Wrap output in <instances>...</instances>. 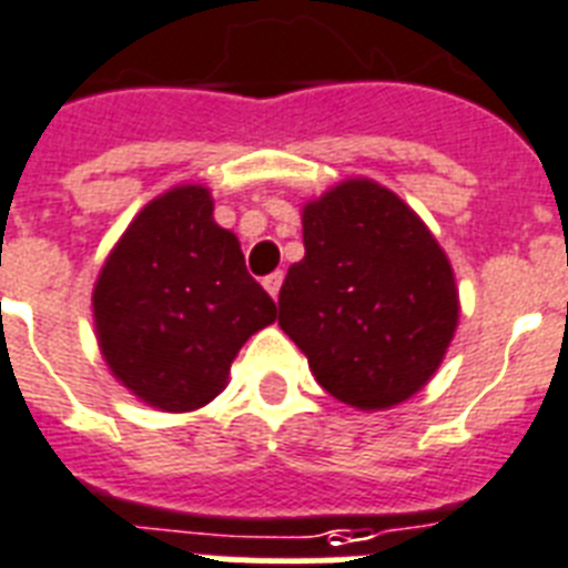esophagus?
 Listing matches in <instances>:
<instances>
[{
    "instance_id": "esophagus-1",
    "label": "esophagus",
    "mask_w": 568,
    "mask_h": 568,
    "mask_svg": "<svg viewBox=\"0 0 568 568\" xmlns=\"http://www.w3.org/2000/svg\"><path fill=\"white\" fill-rule=\"evenodd\" d=\"M281 284H284V272H272V275H266V278H263V287H266V293H270L272 298H278Z\"/></svg>"
}]
</instances>
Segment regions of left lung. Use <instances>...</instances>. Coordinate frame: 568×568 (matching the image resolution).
<instances>
[{"label": "left lung", "instance_id": "obj_1", "mask_svg": "<svg viewBox=\"0 0 568 568\" xmlns=\"http://www.w3.org/2000/svg\"><path fill=\"white\" fill-rule=\"evenodd\" d=\"M305 257L278 296V325L331 396L361 410L410 398L457 328L455 275L410 207L355 179L302 213Z\"/></svg>", "mask_w": 568, "mask_h": 568}]
</instances>
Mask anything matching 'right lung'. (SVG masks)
I'll return each mask as SVG.
<instances>
[{
	"label": "right lung",
	"mask_w": 568,
	"mask_h": 568,
	"mask_svg": "<svg viewBox=\"0 0 568 568\" xmlns=\"http://www.w3.org/2000/svg\"><path fill=\"white\" fill-rule=\"evenodd\" d=\"M93 313L102 355L125 387L161 410L220 396L231 361L275 320L237 237L213 222L205 187L149 202L113 248Z\"/></svg>",
	"instance_id": "add662e5"
}]
</instances>
